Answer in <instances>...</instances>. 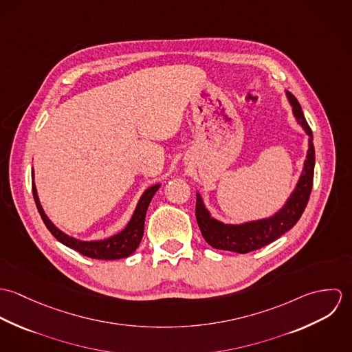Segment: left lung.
Wrapping results in <instances>:
<instances>
[{
  "instance_id": "obj_1",
  "label": "left lung",
  "mask_w": 352,
  "mask_h": 352,
  "mask_svg": "<svg viewBox=\"0 0 352 352\" xmlns=\"http://www.w3.org/2000/svg\"><path fill=\"white\" fill-rule=\"evenodd\" d=\"M287 98L293 107V112L300 122L303 130L309 135V151L305 160L303 172L300 182L292 194L290 199L286 201L282 210H279L274 217L252 221L243 225H225L210 217V212L206 210L201 194H197V222L199 225L201 236L208 245L215 250L222 251L248 253L260 250L272 241L278 240L282 234L289 232L301 218L302 212L310 198L313 188V175H314V146H313V134L303 116L301 105L296 96L287 92Z\"/></svg>"
}]
</instances>
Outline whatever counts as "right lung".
<instances>
[{
	"instance_id": "obj_1",
	"label": "right lung",
	"mask_w": 352,
	"mask_h": 352,
	"mask_svg": "<svg viewBox=\"0 0 352 352\" xmlns=\"http://www.w3.org/2000/svg\"><path fill=\"white\" fill-rule=\"evenodd\" d=\"M32 179H34V172H32ZM158 188H160V184H155V186H151V188H148L144 192V195L141 197V199L137 204V208H135L129 225L120 233H118L107 240H101V241H78V240L62 233L58 228H55L52 225V222L47 218V215L45 214V211L39 203L36 188L32 182L34 199L36 203L38 211H39L46 228L50 230L51 234L63 245L87 256V257L99 258V260L123 258L135 252L144 237V226H145V217H146L148 207L151 204V198L154 197V194L157 192Z\"/></svg>"
}]
</instances>
